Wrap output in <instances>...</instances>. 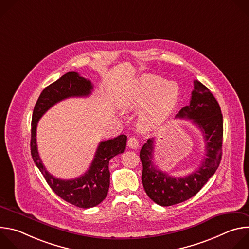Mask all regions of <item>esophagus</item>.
Listing matches in <instances>:
<instances>
[{"label":"esophagus","mask_w":249,"mask_h":249,"mask_svg":"<svg viewBox=\"0 0 249 249\" xmlns=\"http://www.w3.org/2000/svg\"><path fill=\"white\" fill-rule=\"evenodd\" d=\"M128 147L131 149H137L139 147V141L135 138V137H131L128 140V143H127Z\"/></svg>","instance_id":"esophagus-1"}]
</instances>
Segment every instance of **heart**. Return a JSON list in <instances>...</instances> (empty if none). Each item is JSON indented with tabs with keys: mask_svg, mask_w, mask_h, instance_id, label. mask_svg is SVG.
I'll return each mask as SVG.
<instances>
[{
	"mask_svg": "<svg viewBox=\"0 0 249 249\" xmlns=\"http://www.w3.org/2000/svg\"><path fill=\"white\" fill-rule=\"evenodd\" d=\"M178 96L179 89L175 83L145 75L125 92L120 100V107L125 112L142 109L138 116L139 127L144 131H154L167 120Z\"/></svg>",
	"mask_w": 249,
	"mask_h": 249,
	"instance_id": "heart-1",
	"label": "heart"
}]
</instances>
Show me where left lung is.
I'll list each match as a JSON object with an SVG mask.
<instances>
[{"label": "left lung", "mask_w": 249, "mask_h": 249, "mask_svg": "<svg viewBox=\"0 0 249 249\" xmlns=\"http://www.w3.org/2000/svg\"><path fill=\"white\" fill-rule=\"evenodd\" d=\"M176 118H186L198 126L206 144V157L199 168L183 177H173L158 169L154 162V138L141 149L143 164L142 182L147 195L158 205L166 207L184 202L196 195L214 175L222 160L223 114L210 89L199 81H194L190 103L178 112Z\"/></svg>", "instance_id": "1"}]
</instances>
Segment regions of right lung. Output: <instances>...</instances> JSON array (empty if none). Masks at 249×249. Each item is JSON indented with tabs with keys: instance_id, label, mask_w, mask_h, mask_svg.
Listing matches in <instances>:
<instances>
[{
	"instance_id": "obj_1",
	"label": "right lung",
	"mask_w": 249,
	"mask_h": 249,
	"mask_svg": "<svg viewBox=\"0 0 249 249\" xmlns=\"http://www.w3.org/2000/svg\"><path fill=\"white\" fill-rule=\"evenodd\" d=\"M92 89L91 82L78 73L65 74L43 89L35 103L31 120L30 152L34 163L43 174L48 185L60 198L84 209L100 204L107 196L110 183L109 160L125 151L127 136L120 135L114 139L100 142L88 171L75 179L64 180L50 174L42 163L36 144V128L39 119L54 104L69 97L88 96Z\"/></svg>"
}]
</instances>
